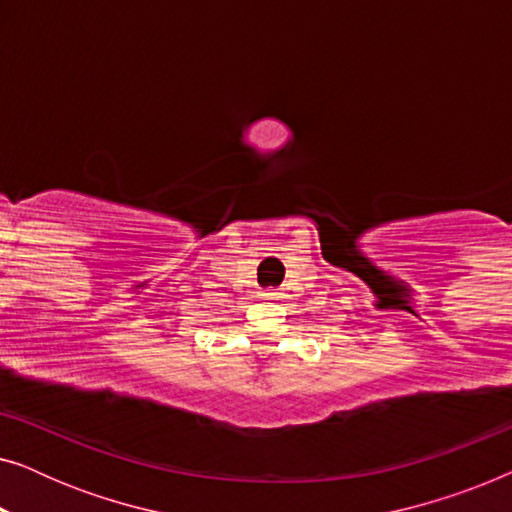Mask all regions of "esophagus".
I'll return each instance as SVG.
<instances>
[{"label":"esophagus","mask_w":512,"mask_h":512,"mask_svg":"<svg viewBox=\"0 0 512 512\" xmlns=\"http://www.w3.org/2000/svg\"><path fill=\"white\" fill-rule=\"evenodd\" d=\"M261 296L265 300H282V291H279V289H265Z\"/></svg>","instance_id":"1"}]
</instances>
